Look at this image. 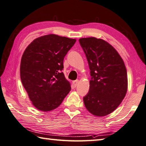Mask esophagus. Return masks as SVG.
<instances>
[{"label":"esophagus","mask_w":146,"mask_h":146,"mask_svg":"<svg viewBox=\"0 0 146 146\" xmlns=\"http://www.w3.org/2000/svg\"><path fill=\"white\" fill-rule=\"evenodd\" d=\"M78 82H79V80H75V81H73V84L74 87H76V86H77Z\"/></svg>","instance_id":"1"}]
</instances>
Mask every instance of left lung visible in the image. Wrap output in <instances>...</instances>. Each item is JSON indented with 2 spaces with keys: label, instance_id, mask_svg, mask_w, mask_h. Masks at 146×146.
<instances>
[{
  "label": "left lung",
  "instance_id": "8db88e82",
  "mask_svg": "<svg viewBox=\"0 0 146 146\" xmlns=\"http://www.w3.org/2000/svg\"><path fill=\"white\" fill-rule=\"evenodd\" d=\"M88 62L91 79L88 93L84 97L87 110L102 117L121 104L128 89L125 64L114 48L94 37L79 39Z\"/></svg>",
  "mask_w": 146,
  "mask_h": 146
}]
</instances>
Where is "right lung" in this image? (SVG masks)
<instances>
[{
    "instance_id": "1",
    "label": "right lung",
    "mask_w": 146,
    "mask_h": 146,
    "mask_svg": "<svg viewBox=\"0 0 146 146\" xmlns=\"http://www.w3.org/2000/svg\"><path fill=\"white\" fill-rule=\"evenodd\" d=\"M75 39L48 34L36 38L26 48L20 63L21 81L37 109H55L71 90L61 71L65 55Z\"/></svg>"
}]
</instances>
